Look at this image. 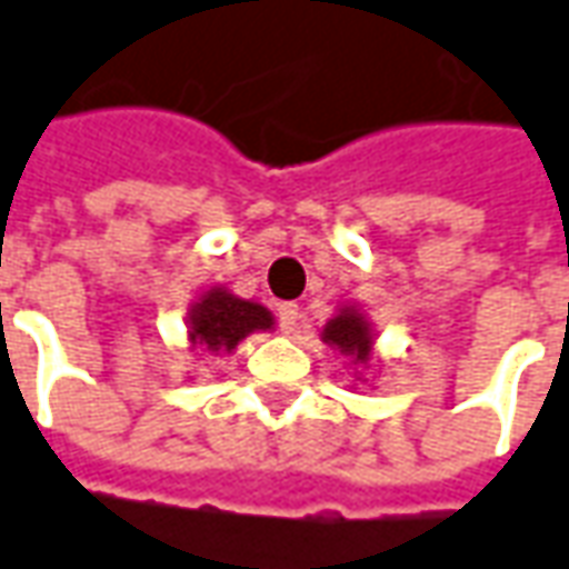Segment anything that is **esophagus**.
I'll list each match as a JSON object with an SVG mask.
<instances>
[{
	"label": "esophagus",
	"instance_id": "1",
	"mask_svg": "<svg viewBox=\"0 0 569 569\" xmlns=\"http://www.w3.org/2000/svg\"><path fill=\"white\" fill-rule=\"evenodd\" d=\"M277 323H280L283 333H296V327H299V305L283 301V305L277 308Z\"/></svg>",
	"mask_w": 569,
	"mask_h": 569
}]
</instances>
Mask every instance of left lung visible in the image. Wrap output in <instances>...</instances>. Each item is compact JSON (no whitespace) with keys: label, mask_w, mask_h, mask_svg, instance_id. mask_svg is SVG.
Masks as SVG:
<instances>
[{"label":"left lung","mask_w":569,"mask_h":569,"mask_svg":"<svg viewBox=\"0 0 569 569\" xmlns=\"http://www.w3.org/2000/svg\"><path fill=\"white\" fill-rule=\"evenodd\" d=\"M323 342L342 349L346 355H355V361H367V355H370V330H367L365 317H358L351 308L339 311V317H333L327 323Z\"/></svg>","instance_id":"1"}]
</instances>
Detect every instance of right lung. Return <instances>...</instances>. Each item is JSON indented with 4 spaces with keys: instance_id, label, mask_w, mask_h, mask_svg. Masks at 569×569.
I'll return each mask as SVG.
<instances>
[{
    "instance_id": "obj_1",
    "label": "right lung",
    "mask_w": 569,
    "mask_h": 569,
    "mask_svg": "<svg viewBox=\"0 0 569 569\" xmlns=\"http://www.w3.org/2000/svg\"><path fill=\"white\" fill-rule=\"evenodd\" d=\"M189 323H192L189 327L192 342H199L208 351H230L252 330H270L273 317L268 308H261L254 301H242L223 289H211L192 308Z\"/></svg>"
}]
</instances>
